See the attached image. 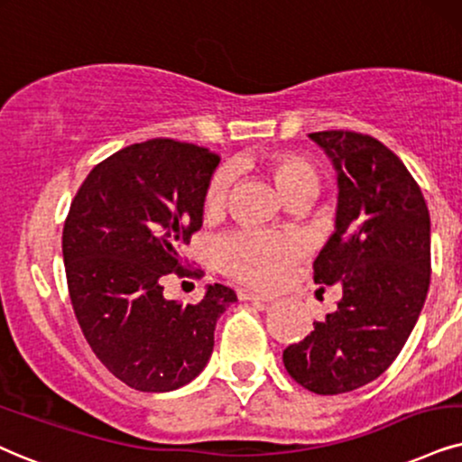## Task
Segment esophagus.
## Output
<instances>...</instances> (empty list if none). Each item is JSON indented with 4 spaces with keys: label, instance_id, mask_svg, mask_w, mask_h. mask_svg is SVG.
Segmentation results:
<instances>
[{
    "label": "esophagus",
    "instance_id": "esophagus-1",
    "mask_svg": "<svg viewBox=\"0 0 462 462\" xmlns=\"http://www.w3.org/2000/svg\"><path fill=\"white\" fill-rule=\"evenodd\" d=\"M238 299L241 300H249V302H273L274 299L268 294H255V291H249V290H238Z\"/></svg>",
    "mask_w": 462,
    "mask_h": 462
}]
</instances>
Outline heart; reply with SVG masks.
Returning a JSON list of instances; mask_svg holds the SVG:
<instances>
[{
	"instance_id": "obj_1",
	"label": "heart",
	"mask_w": 462,
	"mask_h": 462,
	"mask_svg": "<svg viewBox=\"0 0 462 462\" xmlns=\"http://www.w3.org/2000/svg\"><path fill=\"white\" fill-rule=\"evenodd\" d=\"M258 166L274 180L285 200L318 194L319 172L307 157L294 151H274L260 157ZM232 174L226 168L213 172L204 189V211L215 215L224 211L230 194ZM221 271L236 282L254 288H277L285 282L291 266L302 258V243L291 235H274L262 230H238L221 236L213 247Z\"/></svg>"
}]
</instances>
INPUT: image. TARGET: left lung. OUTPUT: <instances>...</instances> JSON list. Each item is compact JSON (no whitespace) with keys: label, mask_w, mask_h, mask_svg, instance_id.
I'll return each mask as SVG.
<instances>
[{"label":"left lung","mask_w":462,"mask_h":462,"mask_svg":"<svg viewBox=\"0 0 462 462\" xmlns=\"http://www.w3.org/2000/svg\"><path fill=\"white\" fill-rule=\"evenodd\" d=\"M309 136L338 172L337 227L313 262V282L338 283L343 296L283 349V365L302 388L341 394L382 375L411 335L430 283V217L416 179L377 138Z\"/></svg>","instance_id":"obj_1"}]
</instances>
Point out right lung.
<instances>
[{
  "label": "right lung",
  "instance_id": "add662e5",
  "mask_svg": "<svg viewBox=\"0 0 462 462\" xmlns=\"http://www.w3.org/2000/svg\"><path fill=\"white\" fill-rule=\"evenodd\" d=\"M221 157L213 151L151 138L93 166L63 224L69 300L93 354L140 393L189 383L213 352L219 315L235 290L208 285L196 305L163 296L183 266L180 247L202 226V200Z\"/></svg>",
  "mask_w": 462,
  "mask_h": 462
}]
</instances>
